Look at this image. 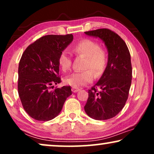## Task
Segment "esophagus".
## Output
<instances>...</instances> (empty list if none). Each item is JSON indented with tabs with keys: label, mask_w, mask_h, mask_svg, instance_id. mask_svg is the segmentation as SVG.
<instances>
[{
	"label": "esophagus",
	"mask_w": 154,
	"mask_h": 154,
	"mask_svg": "<svg viewBox=\"0 0 154 154\" xmlns=\"http://www.w3.org/2000/svg\"><path fill=\"white\" fill-rule=\"evenodd\" d=\"M79 90H80V89H79V88H74V87L72 88V91H73V92H74V93H75V92H79Z\"/></svg>",
	"instance_id": "esophagus-1"
}]
</instances>
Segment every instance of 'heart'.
Returning <instances> with one entry per match:
<instances>
[{"label": "heart", "mask_w": 154, "mask_h": 154, "mask_svg": "<svg viewBox=\"0 0 154 154\" xmlns=\"http://www.w3.org/2000/svg\"><path fill=\"white\" fill-rule=\"evenodd\" d=\"M73 51L79 54L87 57L85 69H93L94 73L100 75L104 72L107 64L106 54L101 49L97 42L90 39H83L75 44L73 48ZM58 65L63 71H67L71 65V59L67 50H62L58 57ZM94 79V74L91 69L81 72H74L64 79V83L79 88L92 83Z\"/></svg>", "instance_id": "heart-1"}]
</instances>
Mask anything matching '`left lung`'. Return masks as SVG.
Masks as SVG:
<instances>
[{
    "instance_id": "8db88e82",
    "label": "left lung",
    "mask_w": 154,
    "mask_h": 154,
    "mask_svg": "<svg viewBox=\"0 0 154 154\" xmlns=\"http://www.w3.org/2000/svg\"><path fill=\"white\" fill-rule=\"evenodd\" d=\"M85 33L102 40L108 52V62L100 80L88 91L84 109L94 120L110 119L123 109L128 97L132 71L129 50L123 40L109 29Z\"/></svg>"
}]
</instances>
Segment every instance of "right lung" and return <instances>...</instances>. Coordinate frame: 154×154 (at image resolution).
<instances>
[{"label": "right lung", "instance_id": "obj_1", "mask_svg": "<svg viewBox=\"0 0 154 154\" xmlns=\"http://www.w3.org/2000/svg\"><path fill=\"white\" fill-rule=\"evenodd\" d=\"M72 34L48 35L31 44L20 61L18 93L26 112L36 121H48L60 114L70 86L50 88L60 83L58 57L73 41Z\"/></svg>", "mask_w": 154, "mask_h": 154}]
</instances>
